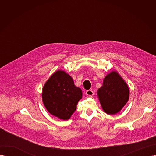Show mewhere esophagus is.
<instances>
[{
	"mask_svg": "<svg viewBox=\"0 0 156 156\" xmlns=\"http://www.w3.org/2000/svg\"><path fill=\"white\" fill-rule=\"evenodd\" d=\"M86 94L88 96H92L94 95V92L92 90H87L86 92Z\"/></svg>",
	"mask_w": 156,
	"mask_h": 156,
	"instance_id": "obj_1",
	"label": "esophagus"
}]
</instances>
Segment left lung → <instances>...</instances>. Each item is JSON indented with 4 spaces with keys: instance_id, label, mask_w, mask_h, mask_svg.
I'll use <instances>...</instances> for the list:
<instances>
[{
    "instance_id": "1",
    "label": "left lung",
    "mask_w": 156,
    "mask_h": 156,
    "mask_svg": "<svg viewBox=\"0 0 156 156\" xmlns=\"http://www.w3.org/2000/svg\"><path fill=\"white\" fill-rule=\"evenodd\" d=\"M97 94L103 110L108 114L120 111L129 99V88L116 71L105 76Z\"/></svg>"
}]
</instances>
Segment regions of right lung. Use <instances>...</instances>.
I'll use <instances>...</instances> for the list:
<instances>
[{"label": "right lung", "mask_w": 156, "mask_h": 156, "mask_svg": "<svg viewBox=\"0 0 156 156\" xmlns=\"http://www.w3.org/2000/svg\"><path fill=\"white\" fill-rule=\"evenodd\" d=\"M81 96V90L75 85L72 78L63 71L54 73L43 88L45 107L52 115L63 120L68 119L76 111Z\"/></svg>", "instance_id": "obj_1"}]
</instances>
